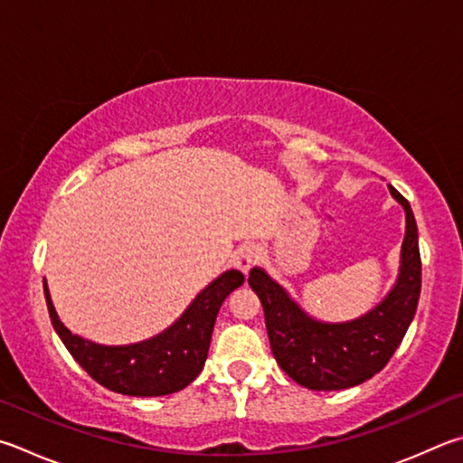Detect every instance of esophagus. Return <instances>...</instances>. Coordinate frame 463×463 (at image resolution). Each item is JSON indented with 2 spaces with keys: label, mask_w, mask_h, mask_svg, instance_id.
I'll return each mask as SVG.
<instances>
[{
  "label": "esophagus",
  "mask_w": 463,
  "mask_h": 463,
  "mask_svg": "<svg viewBox=\"0 0 463 463\" xmlns=\"http://www.w3.org/2000/svg\"><path fill=\"white\" fill-rule=\"evenodd\" d=\"M260 259V249L257 245H247L241 247L239 253L234 255V267L241 269L242 273H249Z\"/></svg>",
  "instance_id": "obj_1"
}]
</instances>
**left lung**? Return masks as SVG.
Segmentation results:
<instances>
[{
  "label": "left lung",
  "instance_id": "obj_1",
  "mask_svg": "<svg viewBox=\"0 0 463 463\" xmlns=\"http://www.w3.org/2000/svg\"><path fill=\"white\" fill-rule=\"evenodd\" d=\"M405 208L401 273L394 289L373 312L346 324H322L293 304L263 269H250L249 285L259 296L273 356L283 373L312 391L350 389L381 373L405 338L421 293V255L413 210L392 186Z\"/></svg>",
  "mask_w": 463,
  "mask_h": 463
}]
</instances>
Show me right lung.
<instances>
[{"label":"right lung","mask_w":463,"mask_h":463,"mask_svg":"<svg viewBox=\"0 0 463 463\" xmlns=\"http://www.w3.org/2000/svg\"><path fill=\"white\" fill-rule=\"evenodd\" d=\"M242 281L245 275L231 269L210 283L172 327L133 346H100L71 334L54 312L46 283L44 296L56 334L90 378L129 397H164L182 391L203 371L218 309Z\"/></svg>","instance_id":"obj_1"}]
</instances>
